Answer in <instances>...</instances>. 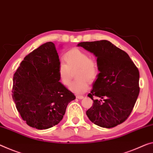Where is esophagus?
Segmentation results:
<instances>
[{
    "mask_svg": "<svg viewBox=\"0 0 153 153\" xmlns=\"http://www.w3.org/2000/svg\"><path fill=\"white\" fill-rule=\"evenodd\" d=\"M76 97H77V99H82L84 98V97L82 96V95H77Z\"/></svg>",
    "mask_w": 153,
    "mask_h": 153,
    "instance_id": "1",
    "label": "esophagus"
}]
</instances>
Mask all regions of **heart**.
<instances>
[{
	"instance_id": "heart-1",
	"label": "heart",
	"mask_w": 153,
	"mask_h": 153,
	"mask_svg": "<svg viewBox=\"0 0 153 153\" xmlns=\"http://www.w3.org/2000/svg\"><path fill=\"white\" fill-rule=\"evenodd\" d=\"M65 63L61 62L58 67L60 82L68 86L71 82V71H76V80L72 82L69 89L76 94H82L88 89V82H93L99 74V67L95 60L90 59L86 52L74 49L64 55Z\"/></svg>"
}]
</instances>
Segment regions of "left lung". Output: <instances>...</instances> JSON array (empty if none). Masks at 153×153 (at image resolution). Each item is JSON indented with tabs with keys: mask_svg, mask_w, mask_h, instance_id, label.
I'll use <instances>...</instances> for the list:
<instances>
[{
	"mask_svg": "<svg viewBox=\"0 0 153 153\" xmlns=\"http://www.w3.org/2000/svg\"><path fill=\"white\" fill-rule=\"evenodd\" d=\"M77 46L93 53L99 67L97 78L88 94L93 105L86 111L87 116L101 127L121 124L129 117L139 95L137 68L125 51L109 41L81 42Z\"/></svg>",
	"mask_w": 153,
	"mask_h": 153,
	"instance_id": "1",
	"label": "left lung"
}]
</instances>
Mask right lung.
Here are the masks:
<instances>
[{
    "instance_id": "1",
    "label": "right lung",
    "mask_w": 153,
    "mask_h": 153,
    "mask_svg": "<svg viewBox=\"0 0 153 153\" xmlns=\"http://www.w3.org/2000/svg\"><path fill=\"white\" fill-rule=\"evenodd\" d=\"M55 45L47 42L24 58L14 74L12 97L26 124L47 129L59 124L76 97L59 82Z\"/></svg>"
}]
</instances>
